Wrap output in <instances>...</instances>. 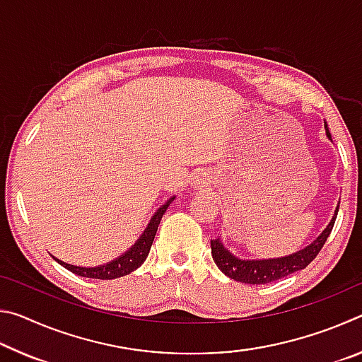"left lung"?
<instances>
[{"label": "left lung", "mask_w": 362, "mask_h": 362, "mask_svg": "<svg viewBox=\"0 0 362 362\" xmlns=\"http://www.w3.org/2000/svg\"><path fill=\"white\" fill-rule=\"evenodd\" d=\"M324 127H326V136L330 139V132L326 122H324ZM337 212H339V206H337L332 218H330L329 225L322 230L321 235L313 243L308 244V246H305L303 249H300L293 254L276 257V259H240V257L231 254L223 246L220 238H216V240H211L212 259L225 276L235 279L238 283L255 286L273 283V281L289 276V274L298 272V269H303L313 262V259H316V255L320 254L324 243L327 241L330 231H332Z\"/></svg>", "instance_id": "obj_1"}]
</instances>
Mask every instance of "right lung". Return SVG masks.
<instances>
[{
    "label": "right lung",
    "mask_w": 362,
    "mask_h": 362,
    "mask_svg": "<svg viewBox=\"0 0 362 362\" xmlns=\"http://www.w3.org/2000/svg\"><path fill=\"white\" fill-rule=\"evenodd\" d=\"M174 199H175V196H170L166 203H164L155 214H153V217L148 222V225H146V228L144 230L142 235L139 236V240L134 243L124 254L116 257V259L110 260L107 263H103V265L78 267V265H71V263L59 260L57 257H54V255H52V259L57 263H60L64 268L69 269V272L75 273V274H78V276H83V278L115 279V278L126 276V274L132 273L134 269H137L140 265H142L146 257H148L153 240H155L158 225H159V222H161V218L164 216V212H166V209L169 207V204L173 203Z\"/></svg>",
    "instance_id": "right-lung-1"
}]
</instances>
